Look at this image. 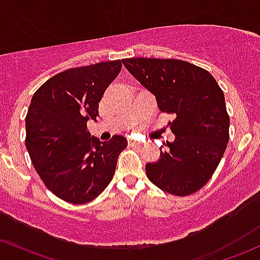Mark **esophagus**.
Here are the masks:
<instances>
[{
  "label": "esophagus",
  "mask_w": 260,
  "mask_h": 260,
  "mask_svg": "<svg viewBox=\"0 0 260 260\" xmlns=\"http://www.w3.org/2000/svg\"><path fill=\"white\" fill-rule=\"evenodd\" d=\"M129 145L131 146H142V142H140V141H135V140H131L129 141Z\"/></svg>",
  "instance_id": "34e87169"
}]
</instances>
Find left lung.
Returning a JSON list of instances; mask_svg holds the SVG:
<instances>
[{
  "instance_id": "1",
  "label": "left lung",
  "mask_w": 260,
  "mask_h": 260,
  "mask_svg": "<svg viewBox=\"0 0 260 260\" xmlns=\"http://www.w3.org/2000/svg\"><path fill=\"white\" fill-rule=\"evenodd\" d=\"M125 69L156 96L161 112L175 119L174 142L146 165L149 181L162 191L187 196L200 190L221 161L229 141L224 93L203 68L175 59H123Z\"/></svg>"
}]
</instances>
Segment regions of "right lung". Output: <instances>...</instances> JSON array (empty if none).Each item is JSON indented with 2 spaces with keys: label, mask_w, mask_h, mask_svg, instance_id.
I'll return each instance as SVG.
<instances>
[{
  "label": "right lung",
  "mask_w": 260,
  "mask_h": 260,
  "mask_svg": "<svg viewBox=\"0 0 260 260\" xmlns=\"http://www.w3.org/2000/svg\"><path fill=\"white\" fill-rule=\"evenodd\" d=\"M122 69V61L73 68L46 80L31 99L26 115V148L34 167L54 195L86 204L109 185L118 156L128 145L123 136L107 142L91 137L99 102Z\"/></svg>",
  "instance_id": "right-lung-1"
}]
</instances>
